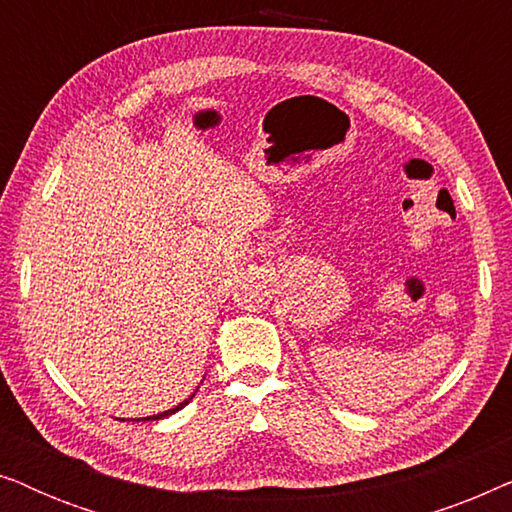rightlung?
Masks as SVG:
<instances>
[{"label": "right lung", "mask_w": 512, "mask_h": 512, "mask_svg": "<svg viewBox=\"0 0 512 512\" xmlns=\"http://www.w3.org/2000/svg\"><path fill=\"white\" fill-rule=\"evenodd\" d=\"M195 391H198V389H195ZM195 391H193V394H191V396H188V398H186V401H181L179 405H174V408H172V410L158 412V415H151V417H142V422H156V419H163V417H167V415H174V412H177V410H181V408H184V405H188V403H191V398L195 396ZM135 422H139V419H135Z\"/></svg>", "instance_id": "add662e5"}]
</instances>
